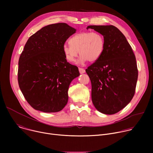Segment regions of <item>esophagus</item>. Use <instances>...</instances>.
Wrapping results in <instances>:
<instances>
[{
	"instance_id": "esophagus-1",
	"label": "esophagus",
	"mask_w": 153,
	"mask_h": 153,
	"mask_svg": "<svg viewBox=\"0 0 153 153\" xmlns=\"http://www.w3.org/2000/svg\"><path fill=\"white\" fill-rule=\"evenodd\" d=\"M79 73H80V74H83V73H85V70L83 68H79Z\"/></svg>"
}]
</instances>
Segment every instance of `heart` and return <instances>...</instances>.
I'll list each match as a JSON object with an SVG mask.
<instances>
[{"mask_svg":"<svg viewBox=\"0 0 153 153\" xmlns=\"http://www.w3.org/2000/svg\"><path fill=\"white\" fill-rule=\"evenodd\" d=\"M70 43H65L63 45V54L69 62H75L79 51L81 55L79 63H83L87 60L96 61L102 54L105 47L104 37L98 32L78 33L70 39Z\"/></svg>","mask_w":153,"mask_h":153,"instance_id":"heart-1","label":"heart"}]
</instances>
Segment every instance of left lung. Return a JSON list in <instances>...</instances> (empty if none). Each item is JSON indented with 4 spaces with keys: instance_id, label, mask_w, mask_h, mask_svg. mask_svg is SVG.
I'll return each instance as SVG.
<instances>
[{
    "instance_id": "obj_1",
    "label": "left lung",
    "mask_w": 153,
    "mask_h": 153,
    "mask_svg": "<svg viewBox=\"0 0 153 153\" xmlns=\"http://www.w3.org/2000/svg\"><path fill=\"white\" fill-rule=\"evenodd\" d=\"M104 37L102 54L86 70L91 82V99L97 110L114 114L132 100L138 70L135 55L125 36L113 25H90Z\"/></svg>"
}]
</instances>
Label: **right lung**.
Returning <instances> with one entry per match:
<instances>
[{
	"instance_id": "1",
	"label": "right lung",
	"mask_w": 153,
	"mask_h": 153,
	"mask_svg": "<svg viewBox=\"0 0 153 153\" xmlns=\"http://www.w3.org/2000/svg\"><path fill=\"white\" fill-rule=\"evenodd\" d=\"M76 30L65 23L42 28L27 40L19 60L18 83L28 103L44 113L61 111L71 81L80 74L67 62L63 45Z\"/></svg>"
}]
</instances>
